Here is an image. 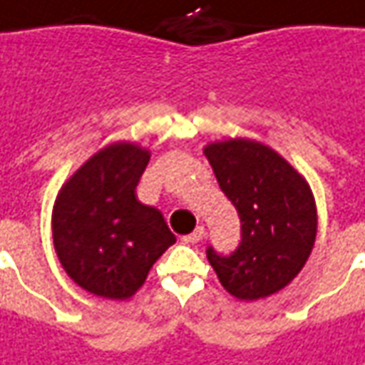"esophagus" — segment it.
<instances>
[{
	"instance_id": "obj_1",
	"label": "esophagus",
	"mask_w": 365,
	"mask_h": 365,
	"mask_svg": "<svg viewBox=\"0 0 365 365\" xmlns=\"http://www.w3.org/2000/svg\"><path fill=\"white\" fill-rule=\"evenodd\" d=\"M205 235H207V232H205V228H202V226H198L195 232H190L188 236H185V242H188V245H198V242L205 238Z\"/></svg>"
}]
</instances>
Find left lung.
I'll return each instance as SVG.
<instances>
[{
    "label": "left lung",
    "mask_w": 365,
    "mask_h": 365,
    "mask_svg": "<svg viewBox=\"0 0 365 365\" xmlns=\"http://www.w3.org/2000/svg\"><path fill=\"white\" fill-rule=\"evenodd\" d=\"M205 155L240 218L235 252L207 248L218 280L240 300L282 290L302 270L316 240L318 218L308 182L278 153L255 140L212 143Z\"/></svg>",
    "instance_id": "left-lung-1"
}]
</instances>
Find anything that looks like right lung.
<instances>
[{"instance_id": "obj_1", "label": "right lung", "mask_w": 365, "mask_h": 365, "mask_svg": "<svg viewBox=\"0 0 365 365\" xmlns=\"http://www.w3.org/2000/svg\"><path fill=\"white\" fill-rule=\"evenodd\" d=\"M147 165L149 150L115 143L93 155L57 197V256L73 282L95 296L130 298L158 256L177 242L157 208L137 198Z\"/></svg>"}]
</instances>
